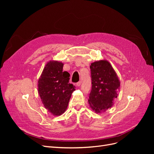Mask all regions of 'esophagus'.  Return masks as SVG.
Here are the masks:
<instances>
[{
    "label": "esophagus",
    "mask_w": 154,
    "mask_h": 154,
    "mask_svg": "<svg viewBox=\"0 0 154 154\" xmlns=\"http://www.w3.org/2000/svg\"><path fill=\"white\" fill-rule=\"evenodd\" d=\"M82 84V82H78V83H76V86L77 87H80Z\"/></svg>",
    "instance_id": "esophagus-1"
}]
</instances>
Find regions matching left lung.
<instances>
[{
	"instance_id": "1",
	"label": "left lung",
	"mask_w": 154,
	"mask_h": 154,
	"mask_svg": "<svg viewBox=\"0 0 154 154\" xmlns=\"http://www.w3.org/2000/svg\"><path fill=\"white\" fill-rule=\"evenodd\" d=\"M90 69L92 85L88 102L93 111L101 114L114 105V100L120 89V80L106 60L91 63Z\"/></svg>"
}]
</instances>
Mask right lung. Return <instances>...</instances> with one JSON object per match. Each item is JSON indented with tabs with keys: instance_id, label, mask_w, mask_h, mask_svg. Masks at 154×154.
Here are the masks:
<instances>
[{
	"instance_id": "1",
	"label": "right lung",
	"mask_w": 154,
	"mask_h": 154,
	"mask_svg": "<svg viewBox=\"0 0 154 154\" xmlns=\"http://www.w3.org/2000/svg\"><path fill=\"white\" fill-rule=\"evenodd\" d=\"M63 63L50 60L38 80V92L45 109L54 116L66 112L76 87L69 83L70 74L63 71Z\"/></svg>"
}]
</instances>
